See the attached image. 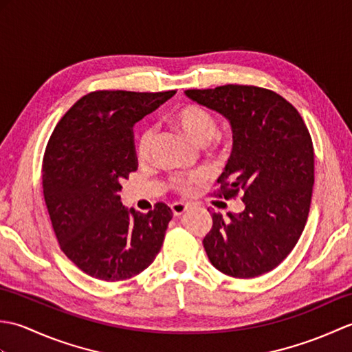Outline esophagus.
Masks as SVG:
<instances>
[{"mask_svg": "<svg viewBox=\"0 0 352 352\" xmlns=\"http://www.w3.org/2000/svg\"><path fill=\"white\" fill-rule=\"evenodd\" d=\"M170 210H172V213H174V216H180V214H183L186 210H188V204H184V203H174V204H170Z\"/></svg>", "mask_w": 352, "mask_h": 352, "instance_id": "esophagus-1", "label": "esophagus"}]
</instances>
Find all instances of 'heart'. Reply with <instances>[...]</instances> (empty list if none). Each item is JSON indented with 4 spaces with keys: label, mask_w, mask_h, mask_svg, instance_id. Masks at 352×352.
<instances>
[{
    "label": "heart",
    "mask_w": 352,
    "mask_h": 352,
    "mask_svg": "<svg viewBox=\"0 0 352 352\" xmlns=\"http://www.w3.org/2000/svg\"><path fill=\"white\" fill-rule=\"evenodd\" d=\"M170 122L180 130L193 145L206 146L216 134V119L214 116L199 106H184L174 111L170 116ZM153 133L151 130H145L140 134L138 142V154L145 157L151 145ZM197 183V177H184L177 175L174 178V184L180 190H190L193 184Z\"/></svg>",
    "instance_id": "heart-1"
}]
</instances>
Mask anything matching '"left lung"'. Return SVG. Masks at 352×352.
<instances>
[{"label": "left lung", "mask_w": 352, "mask_h": 352, "mask_svg": "<svg viewBox=\"0 0 352 352\" xmlns=\"http://www.w3.org/2000/svg\"><path fill=\"white\" fill-rule=\"evenodd\" d=\"M227 119L233 151L218 183L219 197L242 195L241 213H212L203 239L222 274L252 278L272 271L294 250L307 222L315 183L310 133L290 102L267 89L227 85L184 91Z\"/></svg>", "instance_id": "obj_1"}]
</instances>
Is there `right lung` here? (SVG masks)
<instances>
[{
	"mask_svg": "<svg viewBox=\"0 0 352 352\" xmlns=\"http://www.w3.org/2000/svg\"><path fill=\"white\" fill-rule=\"evenodd\" d=\"M175 92L100 91L85 95L51 134L42 164L45 204L62 251L104 281L131 278L159 254L172 210L122 206L119 190L138 169L133 126Z\"/></svg>",
	"mask_w": 352,
	"mask_h": 352,
	"instance_id": "1",
	"label": "right lung"
}]
</instances>
